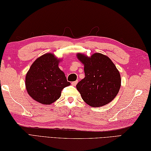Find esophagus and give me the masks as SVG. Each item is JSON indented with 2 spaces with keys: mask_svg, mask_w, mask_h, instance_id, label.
Returning a JSON list of instances; mask_svg holds the SVG:
<instances>
[{
  "mask_svg": "<svg viewBox=\"0 0 151 151\" xmlns=\"http://www.w3.org/2000/svg\"><path fill=\"white\" fill-rule=\"evenodd\" d=\"M78 81L77 80V81H73L72 83V85H73V86H76V85H77V83H78Z\"/></svg>",
  "mask_w": 151,
  "mask_h": 151,
  "instance_id": "obj_1",
  "label": "esophagus"
}]
</instances>
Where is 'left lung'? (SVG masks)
<instances>
[{
    "mask_svg": "<svg viewBox=\"0 0 151 151\" xmlns=\"http://www.w3.org/2000/svg\"><path fill=\"white\" fill-rule=\"evenodd\" d=\"M76 55L84 65L85 77L76 85L82 99L92 107L109 104L121 87L120 74L115 64L101 53H94L91 56L82 53Z\"/></svg>",
    "mask_w": 151,
    "mask_h": 151,
    "instance_id": "obj_1",
    "label": "left lung"
}]
</instances>
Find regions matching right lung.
<instances>
[{
	"instance_id": "right-lung-1",
	"label": "right lung",
	"mask_w": 151,
	"mask_h": 151,
	"mask_svg": "<svg viewBox=\"0 0 151 151\" xmlns=\"http://www.w3.org/2000/svg\"><path fill=\"white\" fill-rule=\"evenodd\" d=\"M58 59L52 53L37 58L25 76V87L31 98L42 104H50L60 97L61 91L69 86L64 73L58 67Z\"/></svg>"
}]
</instances>
